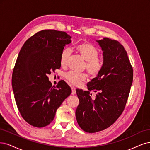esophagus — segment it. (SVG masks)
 <instances>
[{"label": "esophagus", "mask_w": 150, "mask_h": 150, "mask_svg": "<svg viewBox=\"0 0 150 150\" xmlns=\"http://www.w3.org/2000/svg\"><path fill=\"white\" fill-rule=\"evenodd\" d=\"M71 94L74 95L76 93V90H75V88L74 86H71Z\"/></svg>", "instance_id": "esophagus-1"}]
</instances>
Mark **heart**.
Returning <instances> with one entry per match:
<instances>
[{
	"mask_svg": "<svg viewBox=\"0 0 150 150\" xmlns=\"http://www.w3.org/2000/svg\"><path fill=\"white\" fill-rule=\"evenodd\" d=\"M75 51L86 61L85 68L90 75L93 76L98 75L103 67V60L98 57V50L91 43L85 42L76 45ZM70 53L71 51L69 48H65L62 51L60 62L62 66H65L67 64ZM65 77L71 83L79 85L87 79V75L85 74H77L74 71H69L65 75Z\"/></svg>",
	"mask_w": 150,
	"mask_h": 150,
	"instance_id": "obj_1",
	"label": "heart"
}]
</instances>
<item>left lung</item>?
Listing matches in <instances>:
<instances>
[{
	"label": "left lung",
	"instance_id": "8db88e82",
	"mask_svg": "<svg viewBox=\"0 0 150 150\" xmlns=\"http://www.w3.org/2000/svg\"><path fill=\"white\" fill-rule=\"evenodd\" d=\"M103 51V67L87 84L88 91L76 89L79 105L75 115L80 127L95 133L113 125L125 109L132 85L133 71L121 43L105 37L96 40ZM97 92L95 98L90 91Z\"/></svg>",
	"mask_w": 150,
	"mask_h": 150
}]
</instances>
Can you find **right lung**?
Here are the masks:
<instances>
[{
	"instance_id": "add662e5",
	"label": "right lung",
	"mask_w": 150,
	"mask_h": 150,
	"mask_svg": "<svg viewBox=\"0 0 150 150\" xmlns=\"http://www.w3.org/2000/svg\"><path fill=\"white\" fill-rule=\"evenodd\" d=\"M70 38L65 32L43 30L27 39L19 52L12 73V88L19 112L33 127L50 124L71 93L64 81L55 87L47 76L60 68V54L71 43Z\"/></svg>"
}]
</instances>
